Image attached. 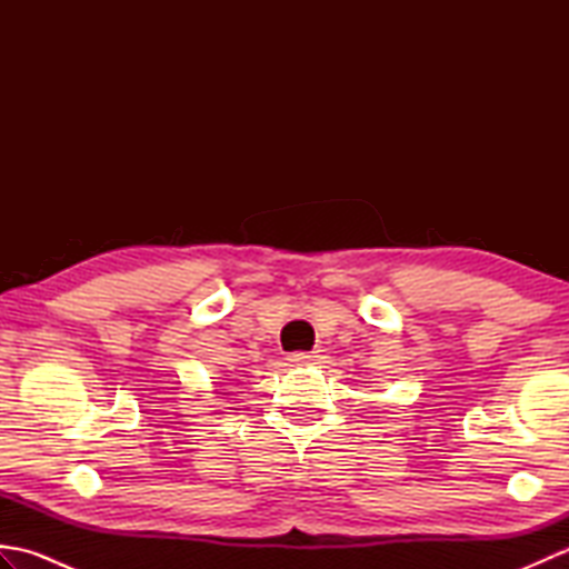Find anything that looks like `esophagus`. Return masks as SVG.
Listing matches in <instances>:
<instances>
[{"label":"esophagus","instance_id":"34e87169","mask_svg":"<svg viewBox=\"0 0 569 569\" xmlns=\"http://www.w3.org/2000/svg\"><path fill=\"white\" fill-rule=\"evenodd\" d=\"M318 352H293L291 361L293 365H310V361H318Z\"/></svg>","mask_w":569,"mask_h":569}]
</instances>
